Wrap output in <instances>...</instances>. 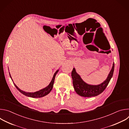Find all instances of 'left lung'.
<instances>
[{
  "label": "left lung",
  "instance_id": "1",
  "mask_svg": "<svg viewBox=\"0 0 129 129\" xmlns=\"http://www.w3.org/2000/svg\"><path fill=\"white\" fill-rule=\"evenodd\" d=\"M114 70V63L109 72L107 79L102 84L98 85H91L86 83L76 72V69L73 68L71 72L73 85L78 94L83 97H92L97 96L102 93L108 85L112 78Z\"/></svg>",
  "mask_w": 129,
  "mask_h": 129
}]
</instances>
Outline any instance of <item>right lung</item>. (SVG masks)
Masks as SVG:
<instances>
[{
  "label": "right lung",
  "mask_w": 129,
  "mask_h": 129,
  "mask_svg": "<svg viewBox=\"0 0 129 129\" xmlns=\"http://www.w3.org/2000/svg\"><path fill=\"white\" fill-rule=\"evenodd\" d=\"M59 71V69L57 70L56 72L54 73V74L52 77V79L50 82V83H49V84L45 88H43L39 91H36L35 92H25L23 91L22 90H21V89H20L19 88H18L14 83V84L15 85V86L16 87V88L19 90L21 93H22L23 95H25V96H28V97H30V98H42L43 97L46 95H47L51 91L52 87H53V83H54V79H55V77H56L57 73H58V72ZM9 74H10V76L11 78V75L9 72ZM13 81V80H12Z\"/></svg>",
  "instance_id": "obj_1"
}]
</instances>
